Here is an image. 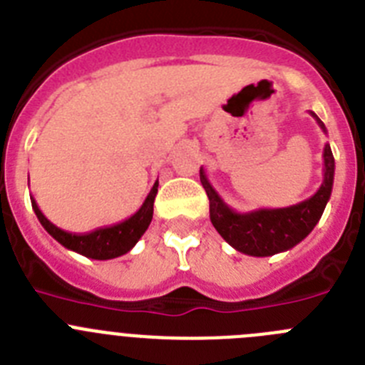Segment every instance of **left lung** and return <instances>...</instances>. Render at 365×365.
Wrapping results in <instances>:
<instances>
[{
    "instance_id": "left-lung-1",
    "label": "left lung",
    "mask_w": 365,
    "mask_h": 365,
    "mask_svg": "<svg viewBox=\"0 0 365 365\" xmlns=\"http://www.w3.org/2000/svg\"><path fill=\"white\" fill-rule=\"evenodd\" d=\"M320 129L326 125L314 113ZM324 180L311 198L291 207L280 209H256L249 212H236L223 202L222 196L209 183L203 167H200V182L209 196V215L216 231L236 251L249 256H272L300 244L322 218L331 198L334 180V158L329 143L324 147Z\"/></svg>"
}]
</instances>
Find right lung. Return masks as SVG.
I'll list each match as a JSON object with an SVG mask.
<instances>
[{
    "instance_id": "add662e5",
    "label": "right lung",
    "mask_w": 365,
    "mask_h": 365,
    "mask_svg": "<svg viewBox=\"0 0 365 365\" xmlns=\"http://www.w3.org/2000/svg\"><path fill=\"white\" fill-rule=\"evenodd\" d=\"M156 192H158V182L154 183L143 205L130 218L109 225V227H100L96 231L87 232V235H72V232L56 227L54 223L39 211L38 203H36L32 196L31 202L39 223L43 225L45 231L56 242H60L63 247L71 249L74 252H80V255L87 256V258H93V260H110V258H118V256L129 252L138 244V240L142 238L143 232L147 231L150 220H153V205Z\"/></svg>"
}]
</instances>
